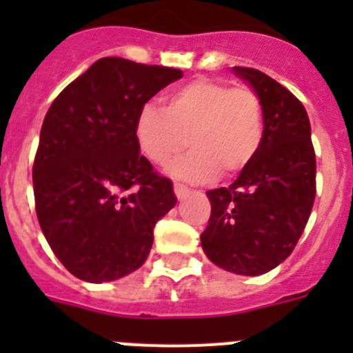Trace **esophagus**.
Masks as SVG:
<instances>
[{
  "label": "esophagus",
  "mask_w": 353,
  "mask_h": 353,
  "mask_svg": "<svg viewBox=\"0 0 353 353\" xmlns=\"http://www.w3.org/2000/svg\"><path fill=\"white\" fill-rule=\"evenodd\" d=\"M174 194H176L179 199H183L189 194V189L185 185H182V183H174Z\"/></svg>",
  "instance_id": "esophagus-1"
}]
</instances>
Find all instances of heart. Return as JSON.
Instances as JSON below:
<instances>
[{"mask_svg": "<svg viewBox=\"0 0 353 353\" xmlns=\"http://www.w3.org/2000/svg\"><path fill=\"white\" fill-rule=\"evenodd\" d=\"M138 148L155 166H166L185 143L191 152L170 168L187 182L235 176L256 157L263 139V109L256 92L199 79L179 86L162 109L143 105L134 121Z\"/></svg>", "mask_w": 353, "mask_h": 353, "instance_id": "heart-1", "label": "heart"}]
</instances>
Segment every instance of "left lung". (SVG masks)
Here are the masks:
<instances>
[{
	"label": "left lung",
	"instance_id": "1",
	"mask_svg": "<svg viewBox=\"0 0 353 353\" xmlns=\"http://www.w3.org/2000/svg\"><path fill=\"white\" fill-rule=\"evenodd\" d=\"M233 74L260 97L263 139L256 157L230 187L208 191L212 214L201 248L214 265L260 276L292 254L316 194L310 118L297 97L256 68Z\"/></svg>",
	"mask_w": 353,
	"mask_h": 353
}]
</instances>
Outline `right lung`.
<instances>
[{
  "label": "right lung",
  "mask_w": 353,
  "mask_h": 353,
  "mask_svg": "<svg viewBox=\"0 0 353 353\" xmlns=\"http://www.w3.org/2000/svg\"><path fill=\"white\" fill-rule=\"evenodd\" d=\"M182 70L101 58L56 97L33 164L40 228L65 269L86 283L138 270L154 226L176 205L173 183L139 154L134 121Z\"/></svg>",
  "instance_id": "obj_1"
}]
</instances>
